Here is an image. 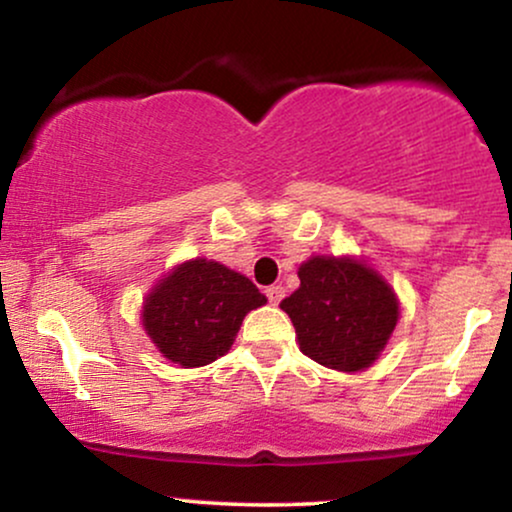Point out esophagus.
<instances>
[{"label":"esophagus","mask_w":512,"mask_h":512,"mask_svg":"<svg viewBox=\"0 0 512 512\" xmlns=\"http://www.w3.org/2000/svg\"><path fill=\"white\" fill-rule=\"evenodd\" d=\"M264 293H267L269 303H272V305H279L281 298H284V289H281V286H269V289Z\"/></svg>","instance_id":"1"}]
</instances>
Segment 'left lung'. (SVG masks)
I'll return each instance as SVG.
<instances>
[{
	"label": "left lung",
	"mask_w": 512,
	"mask_h": 512,
	"mask_svg": "<svg viewBox=\"0 0 512 512\" xmlns=\"http://www.w3.org/2000/svg\"><path fill=\"white\" fill-rule=\"evenodd\" d=\"M301 289L281 301L305 356L325 368H368L397 325V298L366 264L313 257L298 269Z\"/></svg>",
	"instance_id": "left-lung-1"
}]
</instances>
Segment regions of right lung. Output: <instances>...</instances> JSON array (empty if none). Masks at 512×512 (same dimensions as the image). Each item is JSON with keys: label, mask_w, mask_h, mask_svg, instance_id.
Wrapping results in <instances>:
<instances>
[{"label": "right lung", "mask_w": 512, "mask_h": 512, "mask_svg": "<svg viewBox=\"0 0 512 512\" xmlns=\"http://www.w3.org/2000/svg\"><path fill=\"white\" fill-rule=\"evenodd\" d=\"M267 303L248 276L192 260L166 276L144 305V330L168 361L207 366L231 349L250 310Z\"/></svg>", "instance_id": "add662e5"}]
</instances>
